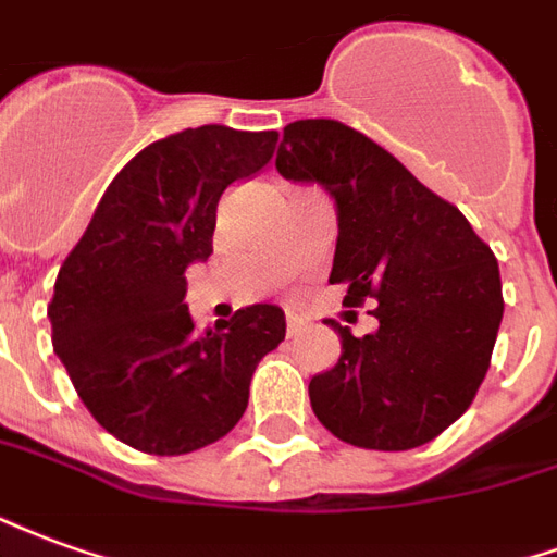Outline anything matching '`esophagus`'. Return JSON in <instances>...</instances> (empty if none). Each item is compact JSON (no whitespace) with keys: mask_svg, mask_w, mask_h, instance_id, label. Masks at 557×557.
I'll use <instances>...</instances> for the list:
<instances>
[{"mask_svg":"<svg viewBox=\"0 0 557 557\" xmlns=\"http://www.w3.org/2000/svg\"><path fill=\"white\" fill-rule=\"evenodd\" d=\"M284 323H287V338H294V335H299V332H302V320L296 318V314H287V320H284Z\"/></svg>","mask_w":557,"mask_h":557,"instance_id":"34e87169","label":"esophagus"}]
</instances>
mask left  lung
<instances>
[{
  "mask_svg": "<svg viewBox=\"0 0 557 557\" xmlns=\"http://www.w3.org/2000/svg\"><path fill=\"white\" fill-rule=\"evenodd\" d=\"M275 169L318 181L338 205L329 282L373 302V335L332 320L341 359L308 395L320 424L356 448L409 450L472 407L505 314L493 249L457 207L376 141L332 117L284 127Z\"/></svg>",
  "mask_w": 557,
  "mask_h": 557,
  "instance_id": "1",
  "label": "left lung"
}]
</instances>
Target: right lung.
<instances>
[{
    "mask_svg": "<svg viewBox=\"0 0 557 557\" xmlns=\"http://www.w3.org/2000/svg\"><path fill=\"white\" fill-rule=\"evenodd\" d=\"M275 129L174 133L115 174L64 258L47 308L52 350L100 428L177 457L222 440L249 407L251 373L284 341L278 306L239 308L195 332L186 267L213 255L216 207L273 160Z\"/></svg>",
    "mask_w": 557,
    "mask_h": 557,
    "instance_id": "obj_1",
    "label": "right lung"
}]
</instances>
